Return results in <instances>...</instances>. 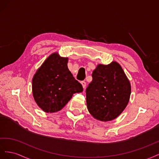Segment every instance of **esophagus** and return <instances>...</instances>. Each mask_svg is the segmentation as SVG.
Masks as SVG:
<instances>
[{
    "label": "esophagus",
    "mask_w": 159,
    "mask_h": 159,
    "mask_svg": "<svg viewBox=\"0 0 159 159\" xmlns=\"http://www.w3.org/2000/svg\"><path fill=\"white\" fill-rule=\"evenodd\" d=\"M81 84H82L83 89H85L86 85H87V83H86L85 81H82V82H81Z\"/></svg>",
    "instance_id": "obj_1"
}]
</instances>
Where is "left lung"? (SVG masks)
Segmentation results:
<instances>
[{"mask_svg": "<svg viewBox=\"0 0 159 159\" xmlns=\"http://www.w3.org/2000/svg\"><path fill=\"white\" fill-rule=\"evenodd\" d=\"M93 80L86 89L88 111L94 119L110 121L127 106L131 93L130 81L116 61L99 64L92 74Z\"/></svg>", "mask_w": 159, "mask_h": 159, "instance_id": "obj_1", "label": "left lung"}]
</instances>
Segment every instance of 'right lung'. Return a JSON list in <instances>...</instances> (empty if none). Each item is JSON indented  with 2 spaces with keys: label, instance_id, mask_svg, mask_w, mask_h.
Here are the masks:
<instances>
[{
  "label": "right lung",
  "instance_id": "obj_1",
  "mask_svg": "<svg viewBox=\"0 0 159 159\" xmlns=\"http://www.w3.org/2000/svg\"><path fill=\"white\" fill-rule=\"evenodd\" d=\"M69 58L58 52L44 61L32 80V90L36 103L46 112L61 111L75 93L83 92L82 85L68 69Z\"/></svg>",
  "mask_w": 159,
  "mask_h": 159
}]
</instances>
